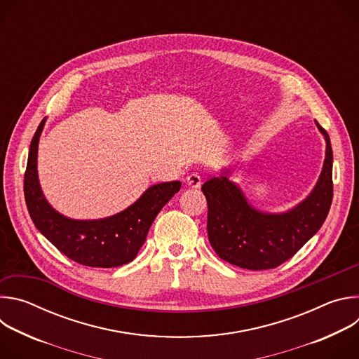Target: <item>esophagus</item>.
<instances>
[{
  "label": "esophagus",
  "instance_id": "1",
  "mask_svg": "<svg viewBox=\"0 0 359 359\" xmlns=\"http://www.w3.org/2000/svg\"><path fill=\"white\" fill-rule=\"evenodd\" d=\"M186 183H187L189 187L197 189V187H200V184H201V177H200V175H197V173H190V175L187 176V179H186Z\"/></svg>",
  "mask_w": 359,
  "mask_h": 359
}]
</instances>
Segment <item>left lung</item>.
<instances>
[{
  "label": "left lung",
  "instance_id": "obj_1",
  "mask_svg": "<svg viewBox=\"0 0 359 359\" xmlns=\"http://www.w3.org/2000/svg\"><path fill=\"white\" fill-rule=\"evenodd\" d=\"M323 173L301 204L283 215L254 210L241 190L226 176L212 177L201 186L208 200V234L219 257L247 270L281 266L309 241L325 222L332 203V149L327 130Z\"/></svg>",
  "mask_w": 359,
  "mask_h": 359
}]
</instances>
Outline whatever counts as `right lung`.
I'll return each instance as SVG.
<instances>
[{
  "label": "right lung",
  "mask_w": 359,
  "mask_h": 359,
  "mask_svg": "<svg viewBox=\"0 0 359 359\" xmlns=\"http://www.w3.org/2000/svg\"><path fill=\"white\" fill-rule=\"evenodd\" d=\"M39 123L28 153L24 196L36 229L72 262L86 267L111 269L130 263L143 245L147 231L165 204L180 190V182L149 187L126 210L102 220H71L57 213L45 200L36 175Z\"/></svg>",
  "instance_id": "obj_1"
}]
</instances>
